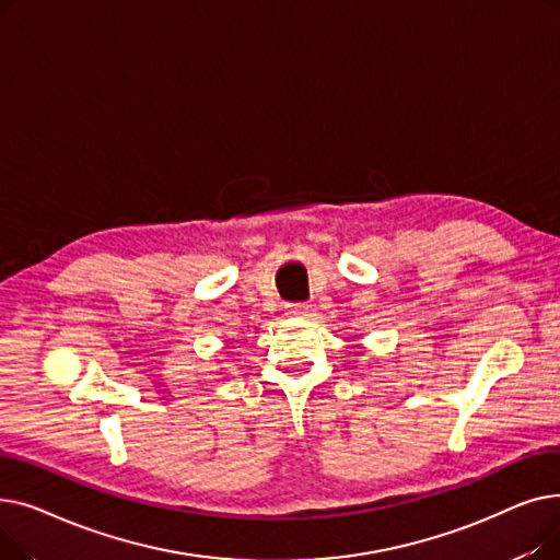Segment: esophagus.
<instances>
[{"instance_id":"34e87169","label":"esophagus","mask_w":560,"mask_h":560,"mask_svg":"<svg viewBox=\"0 0 560 560\" xmlns=\"http://www.w3.org/2000/svg\"><path fill=\"white\" fill-rule=\"evenodd\" d=\"M288 313H290L292 317H306V315H308V306H306V304H290V306H288Z\"/></svg>"}]
</instances>
